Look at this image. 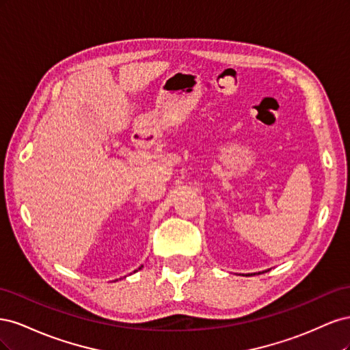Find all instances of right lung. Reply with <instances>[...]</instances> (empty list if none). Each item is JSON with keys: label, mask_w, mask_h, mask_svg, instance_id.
Here are the masks:
<instances>
[{"label": "right lung", "mask_w": 350, "mask_h": 350, "mask_svg": "<svg viewBox=\"0 0 350 350\" xmlns=\"http://www.w3.org/2000/svg\"><path fill=\"white\" fill-rule=\"evenodd\" d=\"M142 267H143V264H142V266H140V267H139V270H140V269H142ZM139 270H134V273H135V271H139Z\"/></svg>", "instance_id": "add662e5"}]
</instances>
